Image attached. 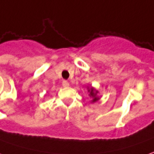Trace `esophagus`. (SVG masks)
Returning a JSON list of instances; mask_svg holds the SVG:
<instances>
[{"instance_id":"obj_1","label":"esophagus","mask_w":154,"mask_h":154,"mask_svg":"<svg viewBox=\"0 0 154 154\" xmlns=\"http://www.w3.org/2000/svg\"><path fill=\"white\" fill-rule=\"evenodd\" d=\"M62 86H63V87H65V88H67V87H69V86H70V83H69L67 81H63L62 82Z\"/></svg>"}]
</instances>
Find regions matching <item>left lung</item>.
Here are the masks:
<instances>
[{
	"label": "left lung",
	"instance_id": "8db88e82",
	"mask_svg": "<svg viewBox=\"0 0 154 154\" xmlns=\"http://www.w3.org/2000/svg\"><path fill=\"white\" fill-rule=\"evenodd\" d=\"M88 93H89V96L91 98H93V100H92V103H94V102H97L98 100L99 99V97H98V91L94 89V88H88Z\"/></svg>",
	"mask_w": 154,
	"mask_h": 154
}]
</instances>
